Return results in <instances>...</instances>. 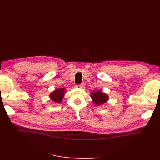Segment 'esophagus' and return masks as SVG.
Wrapping results in <instances>:
<instances>
[{
    "label": "esophagus",
    "instance_id": "34e87169",
    "mask_svg": "<svg viewBox=\"0 0 160 160\" xmlns=\"http://www.w3.org/2000/svg\"><path fill=\"white\" fill-rule=\"evenodd\" d=\"M75 87L77 88H80V89H82L83 88V84H78V85H76Z\"/></svg>",
    "mask_w": 160,
    "mask_h": 160
}]
</instances>
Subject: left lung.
I'll use <instances>...</instances> for the list:
<instances>
[{"instance_id": "8db88e82", "label": "left lung", "mask_w": 160, "mask_h": 160, "mask_svg": "<svg viewBox=\"0 0 160 160\" xmlns=\"http://www.w3.org/2000/svg\"><path fill=\"white\" fill-rule=\"evenodd\" d=\"M91 98L93 100V102L98 105H101L105 103L109 99L107 95L99 91L92 92Z\"/></svg>"}]
</instances>
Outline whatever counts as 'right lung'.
<instances>
[{
	"instance_id": "add662e5",
	"label": "right lung",
	"mask_w": 160,
	"mask_h": 160,
	"mask_svg": "<svg viewBox=\"0 0 160 160\" xmlns=\"http://www.w3.org/2000/svg\"><path fill=\"white\" fill-rule=\"evenodd\" d=\"M64 94H65L64 88L57 89L50 95V98L52 101H54L55 102L60 103L62 98H63Z\"/></svg>"
}]
</instances>
